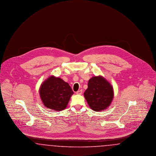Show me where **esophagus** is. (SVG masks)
Wrapping results in <instances>:
<instances>
[{
  "mask_svg": "<svg viewBox=\"0 0 156 156\" xmlns=\"http://www.w3.org/2000/svg\"><path fill=\"white\" fill-rule=\"evenodd\" d=\"M76 94L77 95H81L82 94V90H78L76 92Z\"/></svg>",
  "mask_w": 156,
  "mask_h": 156,
  "instance_id": "1",
  "label": "esophagus"
}]
</instances>
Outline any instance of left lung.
I'll return each mask as SVG.
<instances>
[{
  "label": "left lung",
  "instance_id": "obj_1",
  "mask_svg": "<svg viewBox=\"0 0 156 156\" xmlns=\"http://www.w3.org/2000/svg\"><path fill=\"white\" fill-rule=\"evenodd\" d=\"M84 97L91 109L102 111L111 104L114 97L113 89L111 84L103 76H95L89 80Z\"/></svg>",
  "mask_w": 156,
  "mask_h": 156
}]
</instances>
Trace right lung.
I'll list each match as a JSON object with an SVG mask.
<instances>
[{
    "label": "right lung",
    "mask_w": 156,
    "mask_h": 156,
    "mask_svg": "<svg viewBox=\"0 0 156 156\" xmlns=\"http://www.w3.org/2000/svg\"><path fill=\"white\" fill-rule=\"evenodd\" d=\"M39 93L46 108L60 111L67 108L74 92L67 82L58 77L51 76L42 83Z\"/></svg>",
    "instance_id": "right-lung-1"
}]
</instances>
